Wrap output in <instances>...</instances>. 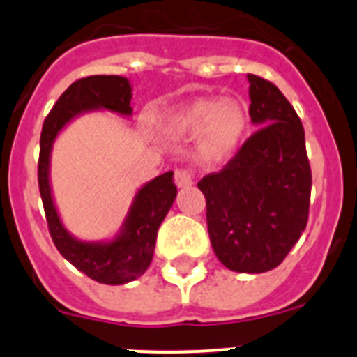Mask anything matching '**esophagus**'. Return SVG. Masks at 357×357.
<instances>
[{"label": "esophagus", "mask_w": 357, "mask_h": 357, "mask_svg": "<svg viewBox=\"0 0 357 357\" xmlns=\"http://www.w3.org/2000/svg\"><path fill=\"white\" fill-rule=\"evenodd\" d=\"M175 184L178 185V188H189V185H193L195 181H193V173L189 172V169H176L175 172Z\"/></svg>", "instance_id": "obj_1"}]
</instances>
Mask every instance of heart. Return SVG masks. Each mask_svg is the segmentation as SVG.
Here are the masks:
<instances>
[{
	"mask_svg": "<svg viewBox=\"0 0 357 357\" xmlns=\"http://www.w3.org/2000/svg\"><path fill=\"white\" fill-rule=\"evenodd\" d=\"M248 109L236 98H197L169 109L160 128L172 137H198V151L207 160L229 159L239 150L248 130Z\"/></svg>",
	"mask_w": 357,
	"mask_h": 357,
	"instance_id": "1",
	"label": "heart"
}]
</instances>
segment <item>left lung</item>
<instances>
[{
	"label": "left lung",
	"instance_id": "left-lung-1",
	"mask_svg": "<svg viewBox=\"0 0 357 357\" xmlns=\"http://www.w3.org/2000/svg\"><path fill=\"white\" fill-rule=\"evenodd\" d=\"M250 119L259 130L220 173L198 182L220 263L232 272L279 266L307 225L311 168L304 127L272 82L247 75Z\"/></svg>",
	"mask_w": 357,
	"mask_h": 357
}]
</instances>
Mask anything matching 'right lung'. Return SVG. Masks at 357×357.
Returning <instances> with one entry per match:
<instances>
[{"instance_id": "1", "label": "right lung", "mask_w": 357, "mask_h": 357, "mask_svg": "<svg viewBox=\"0 0 357 357\" xmlns=\"http://www.w3.org/2000/svg\"><path fill=\"white\" fill-rule=\"evenodd\" d=\"M132 85L118 75H94L73 82L44 119L39 153V191L56 250L82 273L102 284H127L146 272L155 250L157 230L176 198L173 172L151 178L135 193L118 234L103 241L78 239L66 229L56 211L50 182V162L56 135L78 116L109 110L132 116Z\"/></svg>"}]
</instances>
